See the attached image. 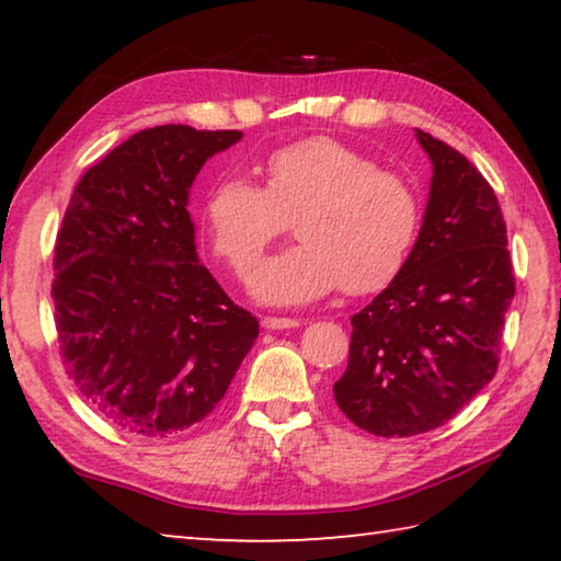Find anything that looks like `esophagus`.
Masks as SVG:
<instances>
[{
    "instance_id": "obj_1",
    "label": "esophagus",
    "mask_w": 561,
    "mask_h": 561,
    "mask_svg": "<svg viewBox=\"0 0 561 561\" xmlns=\"http://www.w3.org/2000/svg\"><path fill=\"white\" fill-rule=\"evenodd\" d=\"M299 324H301V321L294 319V317H264L262 319V327H267V329H294Z\"/></svg>"
}]
</instances>
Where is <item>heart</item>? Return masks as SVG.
Wrapping results in <instances>:
<instances>
[{"label":"heart","instance_id":"heart-1","mask_svg":"<svg viewBox=\"0 0 561 561\" xmlns=\"http://www.w3.org/2000/svg\"><path fill=\"white\" fill-rule=\"evenodd\" d=\"M301 242L262 264L252 294L267 304H304L334 287L368 294L386 287L421 230L415 187L374 156L331 136H309L272 150L264 187L227 175L205 203L217 257L247 277L287 230Z\"/></svg>","mask_w":561,"mask_h":561}]
</instances>
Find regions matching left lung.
<instances>
[{"mask_svg": "<svg viewBox=\"0 0 561 561\" xmlns=\"http://www.w3.org/2000/svg\"><path fill=\"white\" fill-rule=\"evenodd\" d=\"M415 136L433 163L421 234L393 282L351 317L334 383L341 413L381 438L438 428L492 381L515 299L495 190L458 150Z\"/></svg>", "mask_w": 561, "mask_h": 561, "instance_id": "1", "label": "left lung"}]
</instances>
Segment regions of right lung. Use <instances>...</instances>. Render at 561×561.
<instances>
[{"instance_id": "add662e5", "label": "right lung", "mask_w": 561, "mask_h": 561, "mask_svg": "<svg viewBox=\"0 0 561 561\" xmlns=\"http://www.w3.org/2000/svg\"><path fill=\"white\" fill-rule=\"evenodd\" d=\"M240 130L156 126L76 183L54 247L66 374L103 421L168 438L215 411L260 334L203 267L187 190Z\"/></svg>"}]
</instances>
